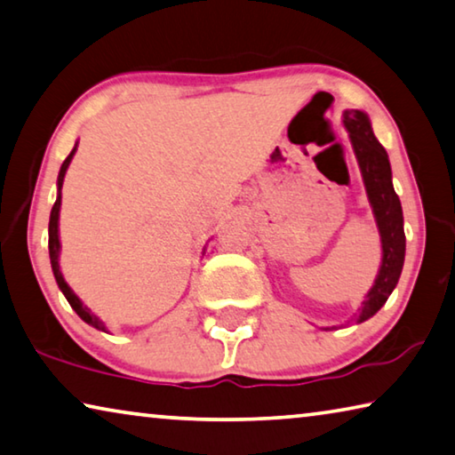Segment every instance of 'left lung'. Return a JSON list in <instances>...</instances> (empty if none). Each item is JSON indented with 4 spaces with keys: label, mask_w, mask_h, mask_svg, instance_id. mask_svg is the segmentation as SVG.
<instances>
[{
    "label": "left lung",
    "mask_w": 455,
    "mask_h": 455,
    "mask_svg": "<svg viewBox=\"0 0 455 455\" xmlns=\"http://www.w3.org/2000/svg\"><path fill=\"white\" fill-rule=\"evenodd\" d=\"M344 125L348 129L352 148L363 170L366 194H369L380 230V241H383V265H380L372 290L360 307L358 322H364L385 306L401 277L403 261H405V230H403L401 200L391 182V164H388L385 148L372 133L369 117L363 111L350 109L344 113Z\"/></svg>",
    "instance_id": "obj_1"
}]
</instances>
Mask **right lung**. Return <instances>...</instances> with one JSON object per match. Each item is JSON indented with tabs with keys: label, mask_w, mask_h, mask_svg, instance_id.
Here are the masks:
<instances>
[{
	"label": "right lung",
	"mask_w": 455,
	"mask_h": 455,
	"mask_svg": "<svg viewBox=\"0 0 455 455\" xmlns=\"http://www.w3.org/2000/svg\"><path fill=\"white\" fill-rule=\"evenodd\" d=\"M76 148L70 151L67 160H64L62 168H60V174H59V198H56L54 206H52V212H50V225H48V249H50V263H52V271H54V277H56V283H59L60 291L64 293V298L68 299L70 307L75 309V312L81 315V320H84L86 323H91L92 328L97 330H103L105 331V323L100 322L95 314H91L89 307L83 306V301L76 298L75 293H72L70 287L67 285V281H64L62 273H60V265H59V253H60V241H59V212H60V190H62V182H64V174H67V168L72 160V156H75Z\"/></svg>",
	"instance_id": "1"
}]
</instances>
